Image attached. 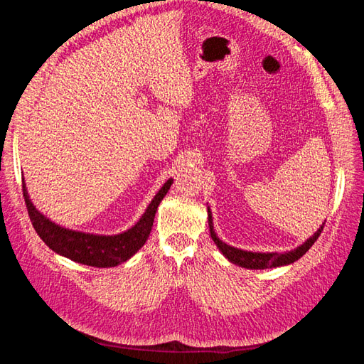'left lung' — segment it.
Returning <instances> with one entry per match:
<instances>
[{
  "label": "left lung",
  "mask_w": 364,
  "mask_h": 364,
  "mask_svg": "<svg viewBox=\"0 0 364 364\" xmlns=\"http://www.w3.org/2000/svg\"><path fill=\"white\" fill-rule=\"evenodd\" d=\"M208 225H209V232H211V238L214 240V243L217 245L220 252H222L230 262L237 264V266H240V267L252 269V270L253 269L259 270V269H272V267L287 266V264H291V262L297 261L302 255H305L308 249H310L314 245V241L318 238V235L322 234L323 226H325V223H323L321 228L316 230L314 235L308 238L304 245H301L299 247H296L290 252L261 253V252L241 250V249H237V247H232V246L223 243V241L220 240L215 234L214 226H213V215H211V211H209V208H208Z\"/></svg>",
  "instance_id": "1"
}]
</instances>
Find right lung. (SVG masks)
<instances>
[{
  "mask_svg": "<svg viewBox=\"0 0 364 364\" xmlns=\"http://www.w3.org/2000/svg\"><path fill=\"white\" fill-rule=\"evenodd\" d=\"M173 179H168L164 183L158 194L147 206L146 213L142 214L139 222L127 229L123 234L117 235H95L85 234L79 230H71L60 228L53 223L46 215H42L38 209L33 206L30 197L27 194L26 183L23 182V194L27 205V211L38 235L42 238L51 250L62 257H67L71 261L85 264L92 267H115L118 264L127 261L130 257L144 246L150 230L153 226V220L158 211L161 200L168 193Z\"/></svg>",
  "mask_w": 364,
  "mask_h": 364,
  "instance_id": "obj_1",
  "label": "right lung"
}]
</instances>
